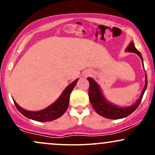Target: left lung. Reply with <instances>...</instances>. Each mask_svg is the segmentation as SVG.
<instances>
[{
	"instance_id": "8db88e82",
	"label": "left lung",
	"mask_w": 155,
	"mask_h": 155,
	"mask_svg": "<svg viewBox=\"0 0 155 155\" xmlns=\"http://www.w3.org/2000/svg\"><path fill=\"white\" fill-rule=\"evenodd\" d=\"M125 51H128V52L136 53L140 57L141 61L143 62V58H142L141 54L140 53V51L137 50L133 41H131L128 47L126 48ZM87 80L90 82L89 98H90V101L91 103L92 107L99 115L106 117L107 119H111V120H119V119L124 118V117L131 114L139 106L143 94L146 91V89L147 87V76L146 74L145 86L142 90L139 98L132 106H127V107H120V106L112 104L111 103L108 102L106 100V97H104L102 92H101L100 87L95 80L92 78H87Z\"/></svg>"
}]
</instances>
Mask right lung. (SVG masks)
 I'll return each instance as SVG.
<instances>
[{"label":"right lung","instance_id":"add662e5","mask_svg":"<svg viewBox=\"0 0 155 155\" xmlns=\"http://www.w3.org/2000/svg\"><path fill=\"white\" fill-rule=\"evenodd\" d=\"M79 79H76L75 81L71 83L65 90L60 96L59 98L54 103L48 106L43 110L38 111H27L22 107L19 106L18 104L16 103V101L14 100L15 106L17 107V110L26 117L27 118L31 119L33 120L38 121V122H49V121H52L56 120V119L59 118L61 116H63L65 113V111L67 110L68 106L69 104V99H70L71 92L74 90V87L76 86V83H77Z\"/></svg>","mask_w":155,"mask_h":155}]
</instances>
